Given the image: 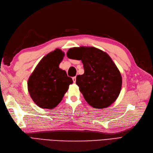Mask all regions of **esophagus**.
<instances>
[{"mask_svg": "<svg viewBox=\"0 0 153 153\" xmlns=\"http://www.w3.org/2000/svg\"><path fill=\"white\" fill-rule=\"evenodd\" d=\"M72 80H73V81H74V83H76V76L73 77H72Z\"/></svg>", "mask_w": 153, "mask_h": 153, "instance_id": "esophagus-1", "label": "esophagus"}]
</instances>
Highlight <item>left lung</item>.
Here are the masks:
<instances>
[{
  "label": "left lung",
  "instance_id": "left-lung-1",
  "mask_svg": "<svg viewBox=\"0 0 153 153\" xmlns=\"http://www.w3.org/2000/svg\"><path fill=\"white\" fill-rule=\"evenodd\" d=\"M67 57L81 60L85 72L76 77L84 98L92 107H108L118 97L122 84L120 72L108 55L94 47L73 48Z\"/></svg>",
  "mask_w": 153,
  "mask_h": 153
}]
</instances>
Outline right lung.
Masks as SVG:
<instances>
[{
	"label": "right lung",
	"mask_w": 153,
	"mask_h": 153,
	"mask_svg": "<svg viewBox=\"0 0 153 153\" xmlns=\"http://www.w3.org/2000/svg\"><path fill=\"white\" fill-rule=\"evenodd\" d=\"M65 53L60 49L43 57L30 76L28 91L33 101L42 108H53L61 102L73 81L59 68Z\"/></svg>",
	"instance_id": "add662e5"
}]
</instances>
